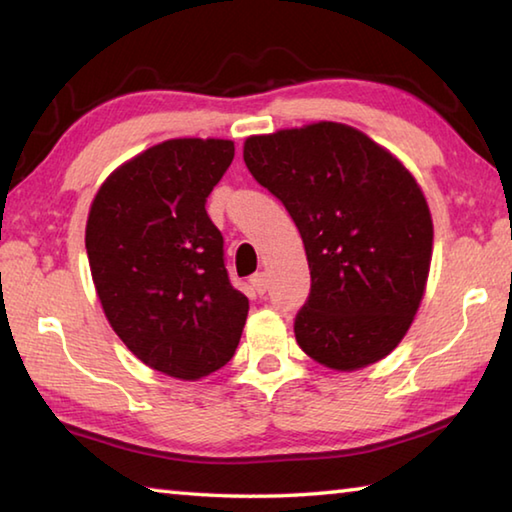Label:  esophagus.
<instances>
[{
    "instance_id": "34e87169",
    "label": "esophagus",
    "mask_w": 512,
    "mask_h": 512,
    "mask_svg": "<svg viewBox=\"0 0 512 512\" xmlns=\"http://www.w3.org/2000/svg\"><path fill=\"white\" fill-rule=\"evenodd\" d=\"M249 283H252L256 294H265V292H267V276H265L263 272L254 274L252 278H249Z\"/></svg>"
}]
</instances>
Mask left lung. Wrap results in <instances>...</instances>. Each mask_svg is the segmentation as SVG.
I'll use <instances>...</instances> for the list:
<instances>
[{"label": "left lung", "instance_id": "1", "mask_svg": "<svg viewBox=\"0 0 512 512\" xmlns=\"http://www.w3.org/2000/svg\"><path fill=\"white\" fill-rule=\"evenodd\" d=\"M243 158L301 231L312 289L296 314V343L336 372L385 359L428 283L435 231L419 182L341 122L249 136Z\"/></svg>", "mask_w": 512, "mask_h": 512}]
</instances>
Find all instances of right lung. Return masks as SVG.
<instances>
[{
    "mask_svg": "<svg viewBox=\"0 0 512 512\" xmlns=\"http://www.w3.org/2000/svg\"><path fill=\"white\" fill-rule=\"evenodd\" d=\"M231 160V140L160 142L102 182L86 220L91 276L113 332L144 365L180 381L223 368L249 312L205 209Z\"/></svg>",
    "mask_w": 512,
    "mask_h": 512,
    "instance_id": "add662e5",
    "label": "right lung"
}]
</instances>
